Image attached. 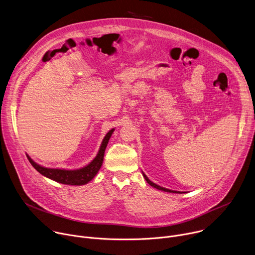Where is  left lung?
I'll use <instances>...</instances> for the list:
<instances>
[{"label": "left lung", "instance_id": "left-lung-1", "mask_svg": "<svg viewBox=\"0 0 255 255\" xmlns=\"http://www.w3.org/2000/svg\"><path fill=\"white\" fill-rule=\"evenodd\" d=\"M143 176H144V178H145V180L147 181V183L151 186V187H153V188H156L157 190H160V191H163V192H167V193H178V192H176V191H171V190H168V189H165V188H162V187H160V186H157V185H155L154 183H152V181L145 175L144 173H143Z\"/></svg>", "mask_w": 255, "mask_h": 255}]
</instances>
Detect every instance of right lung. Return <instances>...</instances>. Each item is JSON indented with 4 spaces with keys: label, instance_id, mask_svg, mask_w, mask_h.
<instances>
[{
    "label": "right lung",
    "instance_id": "add662e5",
    "mask_svg": "<svg viewBox=\"0 0 255 255\" xmlns=\"http://www.w3.org/2000/svg\"><path fill=\"white\" fill-rule=\"evenodd\" d=\"M113 131H114V129L109 131L107 133V135L105 136V138L103 139L100 150H99L97 156L94 158V160L92 162H90L87 166L80 168V169L66 170V169H59V168H47V167H43L36 162H34L29 156H27V157H28V160L30 161V163L32 164V166L38 172H40L42 175H44L52 180H55V181H57V183H60V184L71 185V186H83V185L88 184L89 181H91L95 177V175L98 173L99 169L101 168V166L103 164V160H104V154H105L107 144H108L109 139H110Z\"/></svg>",
    "mask_w": 255,
    "mask_h": 255
}]
</instances>
